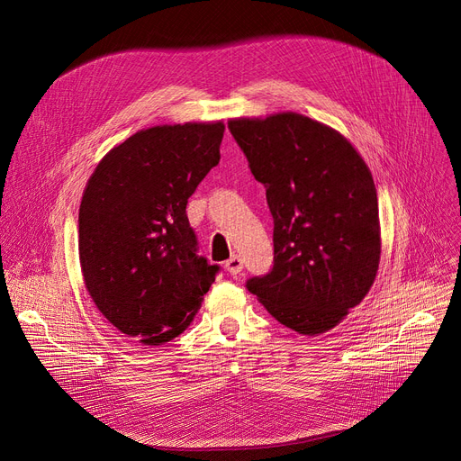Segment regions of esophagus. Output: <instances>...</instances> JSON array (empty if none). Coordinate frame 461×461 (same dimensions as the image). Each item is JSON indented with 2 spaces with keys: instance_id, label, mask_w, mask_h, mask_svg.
<instances>
[{
  "instance_id": "obj_1",
  "label": "esophagus",
  "mask_w": 461,
  "mask_h": 461,
  "mask_svg": "<svg viewBox=\"0 0 461 461\" xmlns=\"http://www.w3.org/2000/svg\"><path fill=\"white\" fill-rule=\"evenodd\" d=\"M226 271L231 275V276H237L240 271H243V259H240L239 256H231L226 263H224Z\"/></svg>"
}]
</instances>
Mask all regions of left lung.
I'll return each mask as SVG.
<instances>
[{
    "mask_svg": "<svg viewBox=\"0 0 461 461\" xmlns=\"http://www.w3.org/2000/svg\"><path fill=\"white\" fill-rule=\"evenodd\" d=\"M228 129L267 190L275 265L247 282L282 325L316 336L375 280L381 237L370 169L334 129L301 113L231 119Z\"/></svg>",
    "mask_w": 461,
    "mask_h": 461,
    "instance_id": "left-lung-1",
    "label": "left lung"
}]
</instances>
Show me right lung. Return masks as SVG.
I'll use <instances>...</instances> for the list:
<instances>
[{
	"instance_id": "1",
	"label": "right lung",
	"mask_w": 461,
	"mask_h": 461,
	"mask_svg": "<svg viewBox=\"0 0 461 461\" xmlns=\"http://www.w3.org/2000/svg\"><path fill=\"white\" fill-rule=\"evenodd\" d=\"M224 123L136 132L95 167L78 214L87 292L103 316L145 346L179 336L218 265L198 254L186 203L221 160Z\"/></svg>"
}]
</instances>
